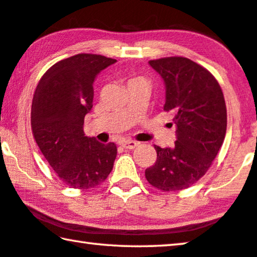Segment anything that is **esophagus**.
<instances>
[{"instance_id":"1","label":"esophagus","mask_w":257,"mask_h":257,"mask_svg":"<svg viewBox=\"0 0 257 257\" xmlns=\"http://www.w3.org/2000/svg\"><path fill=\"white\" fill-rule=\"evenodd\" d=\"M121 146L124 147V149H128V150H134L138 146V143L134 142V141H124L121 143Z\"/></svg>"}]
</instances>
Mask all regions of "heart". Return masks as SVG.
Listing matches in <instances>:
<instances>
[{
	"label": "heart",
	"mask_w": 257,
	"mask_h": 257,
	"mask_svg": "<svg viewBox=\"0 0 257 257\" xmlns=\"http://www.w3.org/2000/svg\"><path fill=\"white\" fill-rule=\"evenodd\" d=\"M138 84H147V82H146L144 78L135 77V78H132V79H129L127 81V87H132L134 85H138Z\"/></svg>",
	"instance_id": "obj_1"
}]
</instances>
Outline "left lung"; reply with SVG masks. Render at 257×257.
<instances>
[{
	"label": "left lung",
	"instance_id": "8db88e82",
	"mask_svg": "<svg viewBox=\"0 0 257 257\" xmlns=\"http://www.w3.org/2000/svg\"><path fill=\"white\" fill-rule=\"evenodd\" d=\"M165 84L164 111L173 114V149L154 145L156 162L145 170L150 184L162 191L188 188L205 175L223 144L227 107L212 73L184 56L150 61Z\"/></svg>",
	"mask_w": 257,
	"mask_h": 257
}]
</instances>
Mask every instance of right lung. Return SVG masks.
Wrapping results in <instances>:
<instances>
[{
  "mask_svg": "<svg viewBox=\"0 0 257 257\" xmlns=\"http://www.w3.org/2000/svg\"><path fill=\"white\" fill-rule=\"evenodd\" d=\"M115 61L99 54L70 56L53 64L35 90L33 136L60 180L70 188H94L113 169L114 143L102 144L87 137L82 127L93 107L95 77Z\"/></svg>",
  "mask_w": 257,
  "mask_h": 257,
  "instance_id": "right-lung-1",
  "label": "right lung"
}]
</instances>
